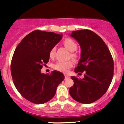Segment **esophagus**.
Masks as SVG:
<instances>
[{
	"label": "esophagus",
	"mask_w": 124,
	"mask_h": 124,
	"mask_svg": "<svg viewBox=\"0 0 124 124\" xmlns=\"http://www.w3.org/2000/svg\"><path fill=\"white\" fill-rule=\"evenodd\" d=\"M64 78H65V79H67L68 78H70V76L68 74H64Z\"/></svg>",
	"instance_id": "34e87169"
}]
</instances>
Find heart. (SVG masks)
Listing matches in <instances>:
<instances>
[{"label": "heart", "mask_w": 124, "mask_h": 124, "mask_svg": "<svg viewBox=\"0 0 124 124\" xmlns=\"http://www.w3.org/2000/svg\"><path fill=\"white\" fill-rule=\"evenodd\" d=\"M64 46L68 48L70 52H74L78 49V44H76V42L74 40L71 39L70 38H66L63 41ZM55 50L56 48L55 47H53L51 49L50 52V56L51 57H53L55 53ZM71 56L72 58L76 57V54L72 53L71 54ZM72 66V63L71 61H58L56 63H54L53 65V68L54 70L57 71H61L63 72H66L70 70V68Z\"/></svg>", "instance_id": "b5f03b06"}]
</instances>
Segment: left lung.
Segmentation results:
<instances>
[{
	"mask_svg": "<svg viewBox=\"0 0 124 124\" xmlns=\"http://www.w3.org/2000/svg\"><path fill=\"white\" fill-rule=\"evenodd\" d=\"M70 36L78 42L81 48L80 58L74 71L84 72V78L71 76L74 85L69 92L79 103H93L106 92L111 84L114 72L112 56L103 39L92 31H75Z\"/></svg>",
	"mask_w": 124,
	"mask_h": 124,
	"instance_id": "obj_1",
	"label": "left lung"
}]
</instances>
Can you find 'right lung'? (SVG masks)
I'll return each mask as SVG.
<instances>
[{"instance_id": "1", "label": "right lung", "mask_w": 124, "mask_h": 124, "mask_svg": "<svg viewBox=\"0 0 124 124\" xmlns=\"http://www.w3.org/2000/svg\"><path fill=\"white\" fill-rule=\"evenodd\" d=\"M63 34L36 30L27 35L15 50L11 73L15 86L25 99L37 104L50 100L64 79L62 72L42 74L40 70L49 61L50 52Z\"/></svg>"}]
</instances>
